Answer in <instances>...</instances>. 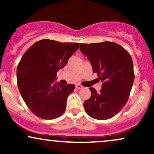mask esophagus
Masks as SVG:
<instances>
[{
	"label": "esophagus",
	"mask_w": 154,
	"mask_h": 154,
	"mask_svg": "<svg viewBox=\"0 0 154 154\" xmlns=\"http://www.w3.org/2000/svg\"><path fill=\"white\" fill-rule=\"evenodd\" d=\"M75 88H76V89L79 90V89H82V88L83 87H82V85H76Z\"/></svg>",
	"instance_id": "34e87169"
}]
</instances>
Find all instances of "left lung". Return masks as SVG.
I'll use <instances>...</instances> for the list:
<instances>
[{
  "label": "left lung",
  "mask_w": 154,
  "mask_h": 154,
  "mask_svg": "<svg viewBox=\"0 0 154 154\" xmlns=\"http://www.w3.org/2000/svg\"><path fill=\"white\" fill-rule=\"evenodd\" d=\"M79 49L103 82L99 93L90 88L91 96L85 101V110L93 119H110L123 109L130 96L135 79L131 56L119 44L109 41L80 43Z\"/></svg>",
  "instance_id": "1"
}]
</instances>
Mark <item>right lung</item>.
<instances>
[{"label":"right lung","mask_w":154,"mask_h":154,"mask_svg":"<svg viewBox=\"0 0 154 154\" xmlns=\"http://www.w3.org/2000/svg\"><path fill=\"white\" fill-rule=\"evenodd\" d=\"M79 46L77 43L43 39L23 55L17 69V85L23 100L35 115L54 119L64 112L67 97L75 85L54 81L57 72L66 66Z\"/></svg>","instance_id":"right-lung-1"}]
</instances>
